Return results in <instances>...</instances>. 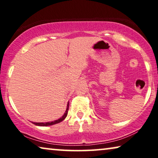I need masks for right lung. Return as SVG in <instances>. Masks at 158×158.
<instances>
[{"label":"right lung","mask_w":158,"mask_h":158,"mask_svg":"<svg viewBox=\"0 0 158 158\" xmlns=\"http://www.w3.org/2000/svg\"><path fill=\"white\" fill-rule=\"evenodd\" d=\"M68 110H69V103H67V108L64 113V114L63 115V116L61 117L60 119L56 120V121H55L47 122V123H33V122H32V123H34L35 125H36V126H52V125H54V124L59 123H60L61 121H62L63 120H64L65 118L67 117V114H68Z\"/></svg>","instance_id":"1"}]
</instances>
